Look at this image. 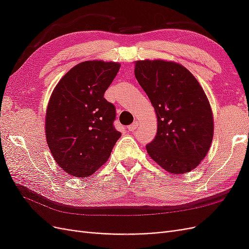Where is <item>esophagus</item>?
<instances>
[{"label": "esophagus", "mask_w": 249, "mask_h": 249, "mask_svg": "<svg viewBox=\"0 0 249 249\" xmlns=\"http://www.w3.org/2000/svg\"><path fill=\"white\" fill-rule=\"evenodd\" d=\"M137 127H138V122H134L132 124L127 126V130H129L130 132H134L135 130L137 129Z\"/></svg>", "instance_id": "34e87169"}]
</instances>
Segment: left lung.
<instances>
[{
	"label": "left lung",
	"mask_w": 249,
	"mask_h": 249,
	"mask_svg": "<svg viewBox=\"0 0 249 249\" xmlns=\"http://www.w3.org/2000/svg\"><path fill=\"white\" fill-rule=\"evenodd\" d=\"M135 77L155 108L158 131L146 145L162 168L182 175L194 169L209 152L214 123L209 101L184 66L163 60H143Z\"/></svg>",
	"instance_id": "obj_1"
}]
</instances>
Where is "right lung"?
Here are the masks:
<instances>
[{"label":"right lung","instance_id":"add662e5","mask_svg":"<svg viewBox=\"0 0 249 249\" xmlns=\"http://www.w3.org/2000/svg\"><path fill=\"white\" fill-rule=\"evenodd\" d=\"M120 64L82 62L67 72L48 105L46 136L55 161L77 178L105 164L122 136L114 126L115 106L104 97Z\"/></svg>","mask_w":249,"mask_h":249}]
</instances>
